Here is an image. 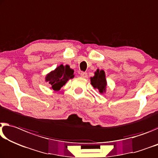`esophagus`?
<instances>
[{
	"label": "esophagus",
	"instance_id": "esophagus-1",
	"mask_svg": "<svg viewBox=\"0 0 158 158\" xmlns=\"http://www.w3.org/2000/svg\"><path fill=\"white\" fill-rule=\"evenodd\" d=\"M81 76L82 77H83V78H87V73H85V72H81Z\"/></svg>",
	"mask_w": 158,
	"mask_h": 158
}]
</instances>
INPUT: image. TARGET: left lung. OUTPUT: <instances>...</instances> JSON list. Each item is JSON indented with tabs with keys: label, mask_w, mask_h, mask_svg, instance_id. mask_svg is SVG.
<instances>
[{
	"label": "left lung",
	"mask_w": 158,
	"mask_h": 158,
	"mask_svg": "<svg viewBox=\"0 0 158 158\" xmlns=\"http://www.w3.org/2000/svg\"><path fill=\"white\" fill-rule=\"evenodd\" d=\"M90 82L93 87L99 90L101 94H103L106 92L107 81L103 70H99L98 69L94 72V76L90 77Z\"/></svg>",
	"instance_id": "1"
}]
</instances>
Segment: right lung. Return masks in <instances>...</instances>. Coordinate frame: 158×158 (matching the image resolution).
Here are the masks:
<instances>
[{
    "instance_id": "right-lung-1",
    "label": "right lung",
    "mask_w": 158,
    "mask_h": 158,
    "mask_svg": "<svg viewBox=\"0 0 158 158\" xmlns=\"http://www.w3.org/2000/svg\"><path fill=\"white\" fill-rule=\"evenodd\" d=\"M73 73L74 71L70 68V66H64L63 64H61L46 75L45 81L48 82L50 85L51 89L59 91L66 85L69 80L73 78L75 76Z\"/></svg>"
}]
</instances>
